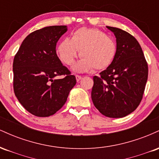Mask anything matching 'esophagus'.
<instances>
[{
    "label": "esophagus",
    "mask_w": 159,
    "mask_h": 159,
    "mask_svg": "<svg viewBox=\"0 0 159 159\" xmlns=\"http://www.w3.org/2000/svg\"><path fill=\"white\" fill-rule=\"evenodd\" d=\"M75 78H76V81H77L78 82L80 81V80H81V78H82L81 76V75H76Z\"/></svg>",
    "instance_id": "esophagus-1"
}]
</instances>
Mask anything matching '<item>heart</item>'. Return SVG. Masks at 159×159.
I'll return each mask as SVG.
<instances>
[{
    "label": "heart",
    "instance_id": "1",
    "mask_svg": "<svg viewBox=\"0 0 159 159\" xmlns=\"http://www.w3.org/2000/svg\"><path fill=\"white\" fill-rule=\"evenodd\" d=\"M116 41L105 32L96 28L81 27L72 34V39L66 38L57 48L58 57L63 63H74L80 52L81 59L73 66L76 72H87L93 69H107L116 54Z\"/></svg>",
    "mask_w": 159,
    "mask_h": 159
}]
</instances>
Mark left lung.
Segmentation results:
<instances>
[{"label": "left lung", "mask_w": 159, "mask_h": 159, "mask_svg": "<svg viewBox=\"0 0 159 159\" xmlns=\"http://www.w3.org/2000/svg\"><path fill=\"white\" fill-rule=\"evenodd\" d=\"M107 27L116 36V54L110 66L93 77L91 98L102 114L120 118L140 105L148 78V65L134 36L120 28Z\"/></svg>", "instance_id": "8db88e82"}]
</instances>
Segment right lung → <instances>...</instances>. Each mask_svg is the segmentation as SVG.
<instances>
[{"mask_svg":"<svg viewBox=\"0 0 159 159\" xmlns=\"http://www.w3.org/2000/svg\"><path fill=\"white\" fill-rule=\"evenodd\" d=\"M66 25L45 27L24 39L13 61V89L26 110L39 117L52 116L64 105L76 84L75 76L62 64L56 45ZM65 76L56 80L57 76Z\"/></svg>","mask_w":159,"mask_h":159,"instance_id":"add662e5","label":"right lung"}]
</instances>
